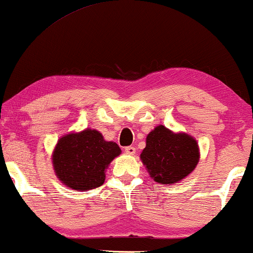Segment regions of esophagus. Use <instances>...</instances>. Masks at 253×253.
Listing matches in <instances>:
<instances>
[{
    "label": "esophagus",
    "instance_id": "34e87169",
    "mask_svg": "<svg viewBox=\"0 0 253 253\" xmlns=\"http://www.w3.org/2000/svg\"><path fill=\"white\" fill-rule=\"evenodd\" d=\"M124 151H126V154H130V155H133L134 153H136V148H134L133 146H126Z\"/></svg>",
    "mask_w": 253,
    "mask_h": 253
}]
</instances>
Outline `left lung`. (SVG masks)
<instances>
[{
    "instance_id": "8db88e82",
    "label": "left lung",
    "mask_w": 253,
    "mask_h": 253,
    "mask_svg": "<svg viewBox=\"0 0 253 253\" xmlns=\"http://www.w3.org/2000/svg\"><path fill=\"white\" fill-rule=\"evenodd\" d=\"M140 158L155 182L174 184L196 168L199 148L197 141L186 133H172L159 126L148 133Z\"/></svg>"
}]
</instances>
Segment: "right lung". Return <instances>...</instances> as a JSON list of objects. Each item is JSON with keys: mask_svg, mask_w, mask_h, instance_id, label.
<instances>
[{"mask_svg": "<svg viewBox=\"0 0 253 253\" xmlns=\"http://www.w3.org/2000/svg\"><path fill=\"white\" fill-rule=\"evenodd\" d=\"M121 154L116 143L106 141L96 130L70 133L58 140L53 154L57 177L75 190L99 188L105 182V169Z\"/></svg>", "mask_w": 253, "mask_h": 253, "instance_id": "1", "label": "right lung"}]
</instances>
